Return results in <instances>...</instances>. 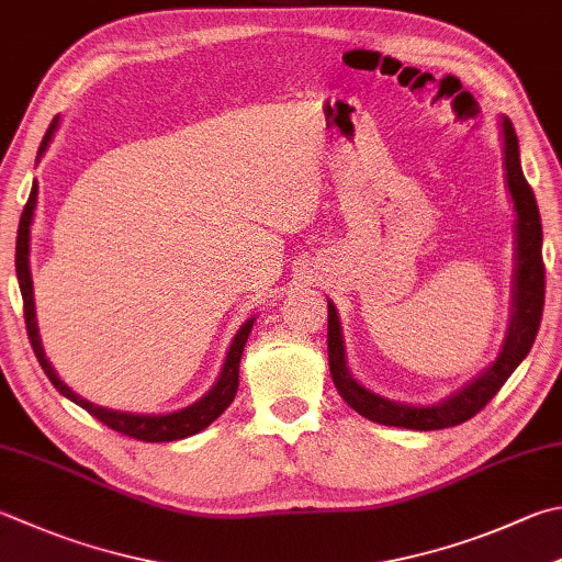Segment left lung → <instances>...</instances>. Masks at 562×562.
<instances>
[{
    "label": "left lung",
    "instance_id": "8db88e82",
    "mask_svg": "<svg viewBox=\"0 0 562 562\" xmlns=\"http://www.w3.org/2000/svg\"><path fill=\"white\" fill-rule=\"evenodd\" d=\"M504 164H506V183L514 198L516 207V295H514V321L509 337L496 362L486 372L464 386L460 394L448 398L440 406L416 408L401 406L394 401L374 396L372 391L359 386L349 376L345 367V347L340 335V321H337L335 305L327 303V357H330V372L337 391L352 406L359 416H364L384 426L411 428V430H440L452 428L470 420L472 416L490 404L514 374V369L524 362L536 342L538 327H541L543 303H546V263H543V227L538 215L536 195L524 178L521 161H518V139L514 124L504 120Z\"/></svg>",
    "mask_w": 562,
    "mask_h": 562
}]
</instances>
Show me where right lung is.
Listing matches in <instances>:
<instances>
[{
	"label": "right lung",
	"instance_id": "add662e5",
	"mask_svg": "<svg viewBox=\"0 0 562 562\" xmlns=\"http://www.w3.org/2000/svg\"><path fill=\"white\" fill-rule=\"evenodd\" d=\"M58 126V116L50 122L46 130L44 142L38 146V156L46 151V146L50 142L53 132ZM36 198H38V186L34 183L31 188V195L24 205V213H21L19 220V232H16V279H19V289H21V299H24V323H26V333H29V342L34 347V355L38 359L41 369H44L46 376L50 379V384L56 386L63 396H68L70 401H76L78 406L90 413L92 418H98L104 426L122 432V436H130L134 440H144V442H171V440H181L188 436H195L203 428H207L222 411H225L232 401H235L237 386H239V359L241 352H245L247 337L251 333L254 321H247L241 325V330L237 333L235 342H232L225 367H222L217 384L205 398H200L198 404L188 406L183 411L168 413V416H134V413H120V411H110V408H100L90 404V401L80 398L78 394L63 384V381L53 372L48 359L41 349L38 340V327H36V313H34V289H31V271H29V227L31 220H34V207H36Z\"/></svg>",
	"mask_w": 562,
	"mask_h": 562
}]
</instances>
